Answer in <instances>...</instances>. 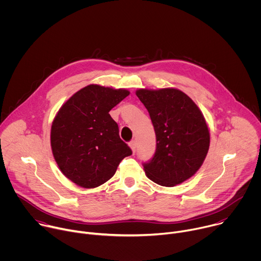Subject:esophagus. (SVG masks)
Instances as JSON below:
<instances>
[{
    "mask_svg": "<svg viewBox=\"0 0 261 261\" xmlns=\"http://www.w3.org/2000/svg\"><path fill=\"white\" fill-rule=\"evenodd\" d=\"M129 146H130V148H131L133 154H134V152H135V150H136V142H135L134 140L130 141V142H129Z\"/></svg>",
    "mask_w": 261,
    "mask_h": 261,
    "instance_id": "1",
    "label": "esophagus"
}]
</instances>
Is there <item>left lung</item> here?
Returning a JSON list of instances; mask_svg holds the SVG:
<instances>
[{
  "instance_id": "1",
  "label": "left lung",
  "mask_w": 261,
  "mask_h": 261,
  "mask_svg": "<svg viewBox=\"0 0 261 261\" xmlns=\"http://www.w3.org/2000/svg\"><path fill=\"white\" fill-rule=\"evenodd\" d=\"M135 94L150 114L157 140L153 159L143 165L145 175L164 187L189 179L210 148V129L201 110L175 88L138 89Z\"/></svg>"
}]
</instances>
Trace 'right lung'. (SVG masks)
<instances>
[{"mask_svg":"<svg viewBox=\"0 0 261 261\" xmlns=\"http://www.w3.org/2000/svg\"><path fill=\"white\" fill-rule=\"evenodd\" d=\"M129 94L126 89L89 85L73 94L57 113L50 130L53 155L62 173L80 187H99L132 154L109 115Z\"/></svg>","mask_w":261,"mask_h":261,"instance_id":"right-lung-1","label":"right lung"}]
</instances>
